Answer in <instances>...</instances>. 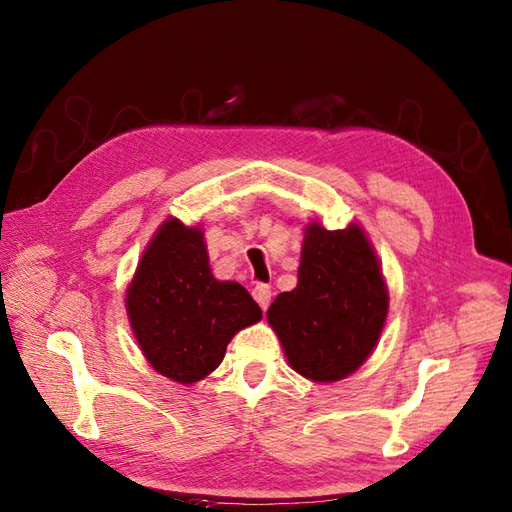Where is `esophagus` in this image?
<instances>
[{"label": "esophagus", "mask_w": 512, "mask_h": 512, "mask_svg": "<svg viewBox=\"0 0 512 512\" xmlns=\"http://www.w3.org/2000/svg\"><path fill=\"white\" fill-rule=\"evenodd\" d=\"M253 298H255L257 303H259V307L266 311V309H268V305H270V298H272L270 285H266V283H257V285H255V290H253Z\"/></svg>", "instance_id": "34e87169"}]
</instances>
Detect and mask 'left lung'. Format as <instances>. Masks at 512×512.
Masks as SVG:
<instances>
[{"mask_svg":"<svg viewBox=\"0 0 512 512\" xmlns=\"http://www.w3.org/2000/svg\"><path fill=\"white\" fill-rule=\"evenodd\" d=\"M387 285L359 225L305 229L298 285L268 309L292 370L316 383L342 381L372 355L385 326Z\"/></svg>","mask_w":512,"mask_h":512,"instance_id":"8db88e82","label":"left lung"}]
</instances>
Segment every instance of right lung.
Listing matches in <instances>:
<instances>
[{
    "mask_svg": "<svg viewBox=\"0 0 512 512\" xmlns=\"http://www.w3.org/2000/svg\"><path fill=\"white\" fill-rule=\"evenodd\" d=\"M125 307L151 368L181 385L212 374L231 337L261 320L240 283L214 279L203 231L177 218H168L144 248Z\"/></svg>",
    "mask_w": 512,
    "mask_h": 512,
    "instance_id": "1",
    "label": "right lung"
}]
</instances>
